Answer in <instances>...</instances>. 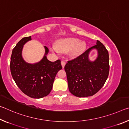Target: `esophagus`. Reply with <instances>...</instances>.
<instances>
[{"label": "esophagus", "mask_w": 129, "mask_h": 129, "mask_svg": "<svg viewBox=\"0 0 129 129\" xmlns=\"http://www.w3.org/2000/svg\"><path fill=\"white\" fill-rule=\"evenodd\" d=\"M61 65H62V68H64L65 65V62L64 61H61Z\"/></svg>", "instance_id": "34e87169"}]
</instances>
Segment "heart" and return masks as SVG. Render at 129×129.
Returning a JSON list of instances; mask_svg holds the SVG:
<instances>
[{"instance_id":"1","label":"heart","mask_w":129,"mask_h":129,"mask_svg":"<svg viewBox=\"0 0 129 129\" xmlns=\"http://www.w3.org/2000/svg\"><path fill=\"white\" fill-rule=\"evenodd\" d=\"M86 44L85 41L80 40L76 38H68L61 39L56 43V47H50L51 51L55 53L58 52L67 53L69 52L70 56L76 58L80 56L85 51Z\"/></svg>"}]
</instances>
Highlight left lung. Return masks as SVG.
<instances>
[{"label": "left lung", "instance_id": "obj_1", "mask_svg": "<svg viewBox=\"0 0 129 129\" xmlns=\"http://www.w3.org/2000/svg\"><path fill=\"white\" fill-rule=\"evenodd\" d=\"M96 44L78 57L68 61L64 67L69 90L76 97H86L95 94L108 77V51L99 40ZM93 49L97 50L98 56L94 60L91 61L88 56Z\"/></svg>", "mask_w": 129, "mask_h": 129}]
</instances>
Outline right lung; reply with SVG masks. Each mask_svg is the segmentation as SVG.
Listing matches in <instances>:
<instances>
[{"label": "right lung", "mask_w": 129, "mask_h": 129, "mask_svg": "<svg viewBox=\"0 0 129 129\" xmlns=\"http://www.w3.org/2000/svg\"><path fill=\"white\" fill-rule=\"evenodd\" d=\"M31 40V36L24 38L13 49L10 70L17 86L25 94L34 99H41L51 92L54 78L62 66L60 60L52 62L47 59L49 50L45 46V54L40 61L34 64L26 62L22 56L23 48Z\"/></svg>", "instance_id": "add662e5"}]
</instances>
